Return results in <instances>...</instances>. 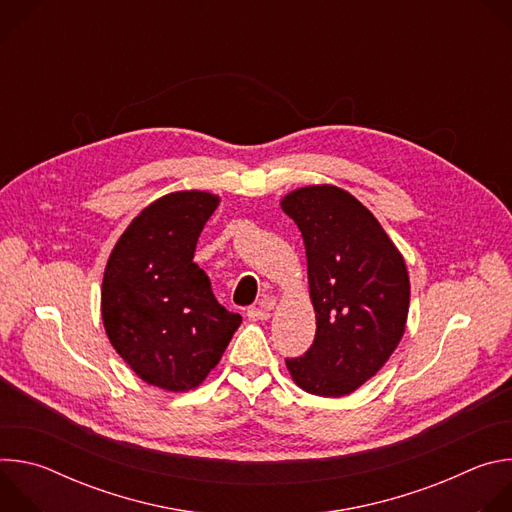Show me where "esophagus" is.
<instances>
[{"mask_svg": "<svg viewBox=\"0 0 512 512\" xmlns=\"http://www.w3.org/2000/svg\"><path fill=\"white\" fill-rule=\"evenodd\" d=\"M273 306V300L271 298H267L265 302H261V306L259 308H249L247 310V318L251 320V322H263V320H269V308Z\"/></svg>", "mask_w": 512, "mask_h": 512, "instance_id": "obj_1", "label": "esophagus"}]
</instances>
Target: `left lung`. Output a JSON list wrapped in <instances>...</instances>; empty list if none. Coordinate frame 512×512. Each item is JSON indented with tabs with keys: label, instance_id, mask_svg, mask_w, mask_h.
I'll return each mask as SVG.
<instances>
[{
	"label": "left lung",
	"instance_id": "left-lung-1",
	"mask_svg": "<svg viewBox=\"0 0 512 512\" xmlns=\"http://www.w3.org/2000/svg\"><path fill=\"white\" fill-rule=\"evenodd\" d=\"M281 210L306 245L314 344L287 371L306 393L342 397L379 373L397 348L409 312L403 255L373 212L342 188L289 192Z\"/></svg>",
	"mask_w": 512,
	"mask_h": 512
}]
</instances>
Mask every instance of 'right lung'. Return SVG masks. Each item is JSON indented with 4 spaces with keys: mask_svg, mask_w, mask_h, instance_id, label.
<instances>
[{
    "mask_svg": "<svg viewBox=\"0 0 512 512\" xmlns=\"http://www.w3.org/2000/svg\"><path fill=\"white\" fill-rule=\"evenodd\" d=\"M221 198L184 190L143 208L109 255L101 314L131 371L166 391L198 387L221 360L241 316L216 302L192 259Z\"/></svg>",
    "mask_w": 512,
    "mask_h": 512,
    "instance_id": "right-lung-1",
    "label": "right lung"
}]
</instances>
